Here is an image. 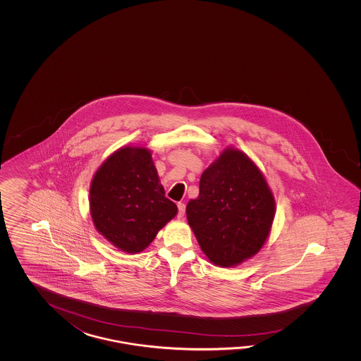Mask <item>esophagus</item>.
Returning a JSON list of instances; mask_svg holds the SVG:
<instances>
[{
  "mask_svg": "<svg viewBox=\"0 0 361 361\" xmlns=\"http://www.w3.org/2000/svg\"><path fill=\"white\" fill-rule=\"evenodd\" d=\"M185 213V205L183 202H178V218H183Z\"/></svg>",
  "mask_w": 361,
  "mask_h": 361,
  "instance_id": "34e87169",
  "label": "esophagus"
}]
</instances>
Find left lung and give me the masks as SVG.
<instances>
[{
    "label": "left lung",
    "instance_id": "obj_1",
    "mask_svg": "<svg viewBox=\"0 0 361 361\" xmlns=\"http://www.w3.org/2000/svg\"><path fill=\"white\" fill-rule=\"evenodd\" d=\"M187 219L202 252L219 267L258 253L269 236L275 200L259 169L238 149H226L200 179Z\"/></svg>",
    "mask_w": 361,
    "mask_h": 361
}]
</instances>
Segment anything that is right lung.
Instances as JSON below:
<instances>
[{
  "instance_id": "add662e5",
  "label": "right lung",
  "mask_w": 361,
  "mask_h": 361,
  "mask_svg": "<svg viewBox=\"0 0 361 361\" xmlns=\"http://www.w3.org/2000/svg\"><path fill=\"white\" fill-rule=\"evenodd\" d=\"M159 182L149 151L138 147L116 151L92 178V222L123 252L135 254L146 249L177 214V205L165 197Z\"/></svg>"
}]
</instances>
